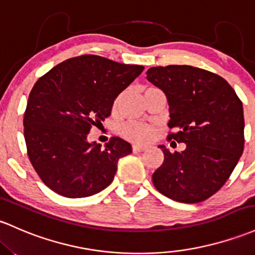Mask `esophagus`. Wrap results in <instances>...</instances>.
<instances>
[{
    "label": "esophagus",
    "instance_id": "34e87169",
    "mask_svg": "<svg viewBox=\"0 0 255 255\" xmlns=\"http://www.w3.org/2000/svg\"><path fill=\"white\" fill-rule=\"evenodd\" d=\"M147 149V145H144V144H134L133 145V151H138V152H140V151H144Z\"/></svg>",
    "mask_w": 255,
    "mask_h": 255
}]
</instances>
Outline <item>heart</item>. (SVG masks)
<instances>
[{
	"label": "heart",
	"mask_w": 255,
	"mask_h": 255,
	"mask_svg": "<svg viewBox=\"0 0 255 255\" xmlns=\"http://www.w3.org/2000/svg\"><path fill=\"white\" fill-rule=\"evenodd\" d=\"M128 133L136 139H144L150 135L151 130L149 127H146V126L133 125L130 126V127H128Z\"/></svg>",
	"instance_id": "heart-1"
}]
</instances>
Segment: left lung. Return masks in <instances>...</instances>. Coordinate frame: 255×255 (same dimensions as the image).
<instances>
[{
    "mask_svg": "<svg viewBox=\"0 0 255 255\" xmlns=\"http://www.w3.org/2000/svg\"><path fill=\"white\" fill-rule=\"evenodd\" d=\"M146 75L168 100L174 132L167 139L186 144L181 152L159 145L164 161L152 174L153 185L177 202H202L220 190L242 156V102L222 76L195 66H156Z\"/></svg>",
    "mask_w": 255,
    "mask_h": 255,
    "instance_id": "8db88e82",
    "label": "left lung"
}]
</instances>
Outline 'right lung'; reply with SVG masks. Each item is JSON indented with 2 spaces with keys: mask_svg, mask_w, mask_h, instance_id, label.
Returning <instances> with one entry per match:
<instances>
[{
  "mask_svg": "<svg viewBox=\"0 0 255 255\" xmlns=\"http://www.w3.org/2000/svg\"><path fill=\"white\" fill-rule=\"evenodd\" d=\"M142 70L86 54L58 64L38 78L24 114V136L30 162L50 190L80 198L113 183L117 162L132 152V146L114 136L102 147L87 135L110 116L115 99Z\"/></svg>",
  "mask_w": 255,
  "mask_h": 255,
  "instance_id": "obj_1",
  "label": "right lung"
}]
</instances>
